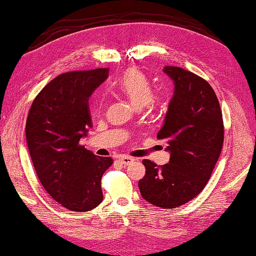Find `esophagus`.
<instances>
[{
	"label": "esophagus",
	"instance_id": "34e87169",
	"mask_svg": "<svg viewBox=\"0 0 256 256\" xmlns=\"http://www.w3.org/2000/svg\"><path fill=\"white\" fill-rule=\"evenodd\" d=\"M118 161L124 166H128L130 164H132L134 159L132 157H128V156H122V157L118 158Z\"/></svg>",
	"mask_w": 256,
	"mask_h": 256
}]
</instances>
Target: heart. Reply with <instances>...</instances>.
<instances>
[{"label": "heart", "instance_id": "b5f03b06", "mask_svg": "<svg viewBox=\"0 0 256 256\" xmlns=\"http://www.w3.org/2000/svg\"><path fill=\"white\" fill-rule=\"evenodd\" d=\"M116 88L137 108H142L146 105L159 106L162 102V99L160 97L152 96V85L148 78L136 68L128 70L124 72L120 80L117 82Z\"/></svg>", "mask_w": 256, "mask_h": 256}]
</instances>
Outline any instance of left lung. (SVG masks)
Listing matches in <instances>:
<instances>
[{
  "label": "left lung",
  "mask_w": 256,
  "mask_h": 256,
  "mask_svg": "<svg viewBox=\"0 0 256 256\" xmlns=\"http://www.w3.org/2000/svg\"><path fill=\"white\" fill-rule=\"evenodd\" d=\"M164 72L174 92L157 138L168 144L170 160L158 166L144 159L138 186L151 204L174 208L204 189L220 157L224 127L218 97L206 80L181 67L166 66Z\"/></svg>",
  "instance_id": "obj_1"
}]
</instances>
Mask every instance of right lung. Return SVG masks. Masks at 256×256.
<instances>
[{"label":"right lung","instance_id":"obj_1","mask_svg":"<svg viewBox=\"0 0 256 256\" xmlns=\"http://www.w3.org/2000/svg\"><path fill=\"white\" fill-rule=\"evenodd\" d=\"M108 68L64 72L35 97L26 119V140L42 186L74 212L102 201V176L112 164L80 144L92 124L88 99L108 77Z\"/></svg>","mask_w":256,"mask_h":256}]
</instances>
